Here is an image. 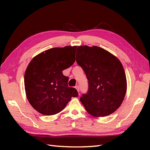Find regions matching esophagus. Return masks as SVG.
<instances>
[{"mask_svg":"<svg viewBox=\"0 0 150 150\" xmlns=\"http://www.w3.org/2000/svg\"><path fill=\"white\" fill-rule=\"evenodd\" d=\"M75 88H76V90H77V91L78 92H79V86H75Z\"/></svg>","mask_w":150,"mask_h":150,"instance_id":"obj_1","label":"esophagus"}]
</instances>
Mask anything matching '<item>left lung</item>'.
I'll list each match as a JSON object with an SVG mask.
<instances>
[{
    "label": "left lung",
    "instance_id": "obj_1",
    "mask_svg": "<svg viewBox=\"0 0 150 150\" xmlns=\"http://www.w3.org/2000/svg\"><path fill=\"white\" fill-rule=\"evenodd\" d=\"M76 61L88 80V91L80 98L94 117L113 113L125 97L127 82L122 64L115 56L98 46H78Z\"/></svg>",
    "mask_w": 150,
    "mask_h": 150
}]
</instances>
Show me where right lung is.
I'll use <instances>...</instances> for the list:
<instances>
[{
    "instance_id": "obj_1",
    "label": "right lung",
    "mask_w": 150,
    "mask_h": 150,
    "mask_svg": "<svg viewBox=\"0 0 150 150\" xmlns=\"http://www.w3.org/2000/svg\"><path fill=\"white\" fill-rule=\"evenodd\" d=\"M77 46L53 47L31 60L24 75V86L30 104L38 112L53 115L62 111L72 97H78L74 88L68 86L64 69L75 61Z\"/></svg>"
}]
</instances>
